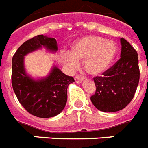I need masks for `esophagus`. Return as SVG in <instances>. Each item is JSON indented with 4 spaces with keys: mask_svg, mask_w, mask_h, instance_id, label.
Instances as JSON below:
<instances>
[{
    "mask_svg": "<svg viewBox=\"0 0 148 148\" xmlns=\"http://www.w3.org/2000/svg\"><path fill=\"white\" fill-rule=\"evenodd\" d=\"M83 81V77L79 75H76L75 76V82L76 83H81Z\"/></svg>",
    "mask_w": 148,
    "mask_h": 148,
    "instance_id": "obj_1",
    "label": "esophagus"
}]
</instances>
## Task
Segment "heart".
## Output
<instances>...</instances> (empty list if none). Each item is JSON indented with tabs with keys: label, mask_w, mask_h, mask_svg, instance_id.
I'll use <instances>...</instances> for the list:
<instances>
[{
	"label": "heart",
	"mask_w": 148,
	"mask_h": 148,
	"mask_svg": "<svg viewBox=\"0 0 148 148\" xmlns=\"http://www.w3.org/2000/svg\"><path fill=\"white\" fill-rule=\"evenodd\" d=\"M117 53L113 41L98 36H84L73 42L69 52L62 54V60L69 69L78 67L79 60H83V66L90 75L97 76L106 71Z\"/></svg>",
	"instance_id": "heart-1"
}]
</instances>
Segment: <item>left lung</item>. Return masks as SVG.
Here are the masks:
<instances>
[{"instance_id": "obj_1", "label": "left lung", "mask_w": 148, "mask_h": 148, "mask_svg": "<svg viewBox=\"0 0 148 148\" xmlns=\"http://www.w3.org/2000/svg\"><path fill=\"white\" fill-rule=\"evenodd\" d=\"M121 44V58L102 76L93 78L96 92L90 100L101 112H114L124 108L133 99L139 82L137 51L123 38Z\"/></svg>"}]
</instances>
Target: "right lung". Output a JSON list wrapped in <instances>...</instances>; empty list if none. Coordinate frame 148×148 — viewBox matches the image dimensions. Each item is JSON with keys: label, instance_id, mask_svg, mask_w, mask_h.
<instances>
[{"label": "right lung", "instance_id": "add662e5", "mask_svg": "<svg viewBox=\"0 0 148 148\" xmlns=\"http://www.w3.org/2000/svg\"><path fill=\"white\" fill-rule=\"evenodd\" d=\"M45 48L51 52L58 50L55 38L37 35L25 42L12 60V85L19 103L29 113L42 118L55 117L64 110L67 101V88L75 80L53 66L45 78L34 79L26 73L25 56Z\"/></svg>", "mask_w": 148, "mask_h": 148}]
</instances>
